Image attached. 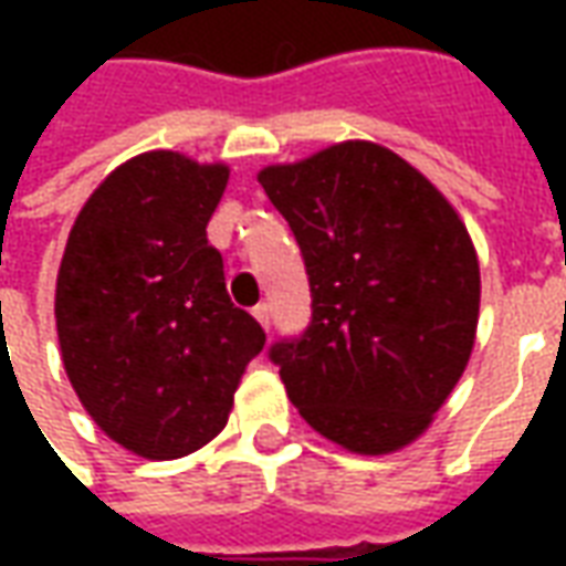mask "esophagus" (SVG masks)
<instances>
[{
	"label": "esophagus",
	"instance_id": "obj_1",
	"mask_svg": "<svg viewBox=\"0 0 566 566\" xmlns=\"http://www.w3.org/2000/svg\"><path fill=\"white\" fill-rule=\"evenodd\" d=\"M254 318L260 321V327H263V331H270V306H266V303H258V306H254Z\"/></svg>",
	"mask_w": 566,
	"mask_h": 566
}]
</instances>
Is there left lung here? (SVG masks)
I'll use <instances>...</instances> for the list:
<instances>
[{"mask_svg": "<svg viewBox=\"0 0 566 566\" xmlns=\"http://www.w3.org/2000/svg\"><path fill=\"white\" fill-rule=\"evenodd\" d=\"M258 178L312 291L306 331L270 345L291 403L352 451L412 442L473 352L479 260L467 227L424 175L373 142Z\"/></svg>", "mask_w": 566, "mask_h": 566, "instance_id": "left-lung-1", "label": "left lung"}]
</instances>
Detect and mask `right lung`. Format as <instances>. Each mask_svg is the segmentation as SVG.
Masks as SVG:
<instances>
[{"label":"right lung","mask_w":566,"mask_h":566,"mask_svg":"<svg viewBox=\"0 0 566 566\" xmlns=\"http://www.w3.org/2000/svg\"><path fill=\"white\" fill-rule=\"evenodd\" d=\"M227 166L150 150L105 178L56 275V333L84 409L124 449L169 461L227 424L266 333L235 308L211 211Z\"/></svg>","instance_id":"right-lung-1"}]
</instances>
